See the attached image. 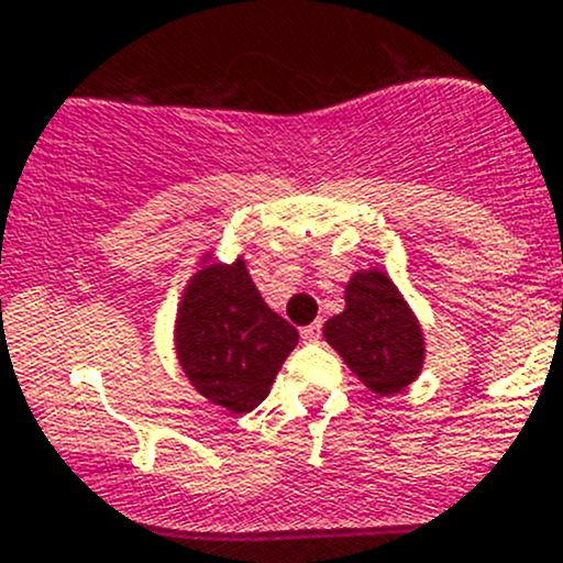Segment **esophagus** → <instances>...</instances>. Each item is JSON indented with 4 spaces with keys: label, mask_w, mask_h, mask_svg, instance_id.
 Here are the masks:
<instances>
[{
    "label": "esophagus",
    "mask_w": 563,
    "mask_h": 563,
    "mask_svg": "<svg viewBox=\"0 0 563 563\" xmlns=\"http://www.w3.org/2000/svg\"><path fill=\"white\" fill-rule=\"evenodd\" d=\"M320 333H322V322H311V325L300 328V339L303 342H320Z\"/></svg>",
    "instance_id": "34e87169"
}]
</instances>
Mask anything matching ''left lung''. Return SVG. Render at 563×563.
<instances>
[{
	"label": "left lung",
	"mask_w": 563,
	"mask_h": 563,
	"mask_svg": "<svg viewBox=\"0 0 563 563\" xmlns=\"http://www.w3.org/2000/svg\"><path fill=\"white\" fill-rule=\"evenodd\" d=\"M322 336L350 372L380 397L402 391L424 366L419 317L380 268L350 276L344 284V311L322 325Z\"/></svg>",
	"instance_id": "obj_1"
}]
</instances>
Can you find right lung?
<instances>
[{
  "instance_id": "add662e5",
  "label": "right lung",
  "mask_w": 563,
  "mask_h": 563,
  "mask_svg": "<svg viewBox=\"0 0 563 563\" xmlns=\"http://www.w3.org/2000/svg\"><path fill=\"white\" fill-rule=\"evenodd\" d=\"M298 331L263 300L246 260L202 257L183 289L175 320V350L188 383L208 402L249 413L271 394Z\"/></svg>"
}]
</instances>
